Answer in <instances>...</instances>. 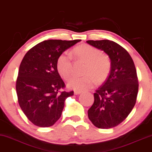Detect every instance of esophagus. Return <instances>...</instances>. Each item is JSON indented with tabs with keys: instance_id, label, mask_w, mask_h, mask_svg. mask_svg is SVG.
<instances>
[{
	"instance_id": "34e87169",
	"label": "esophagus",
	"mask_w": 152,
	"mask_h": 152,
	"mask_svg": "<svg viewBox=\"0 0 152 152\" xmlns=\"http://www.w3.org/2000/svg\"><path fill=\"white\" fill-rule=\"evenodd\" d=\"M81 91H74V94H75V95H77V94H80L81 93Z\"/></svg>"
}]
</instances>
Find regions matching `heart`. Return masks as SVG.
I'll return each mask as SVG.
<instances>
[{
    "mask_svg": "<svg viewBox=\"0 0 152 152\" xmlns=\"http://www.w3.org/2000/svg\"><path fill=\"white\" fill-rule=\"evenodd\" d=\"M76 59L83 61L86 67L83 71L85 76L74 77L69 81L67 86L75 91H86L93 88L96 83H102L108 77L111 71L110 59L106 55L93 46L83 44L79 45L72 50ZM57 69L59 74L65 80H69L72 74L71 57L64 53L57 60Z\"/></svg>",
    "mask_w": 152,
    "mask_h": 152,
    "instance_id": "obj_1",
    "label": "heart"
}]
</instances>
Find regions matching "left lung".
Returning a JSON list of instances; mask_svg holds the SVG:
<instances>
[{"label":"left lung","instance_id":"obj_1","mask_svg":"<svg viewBox=\"0 0 152 152\" xmlns=\"http://www.w3.org/2000/svg\"><path fill=\"white\" fill-rule=\"evenodd\" d=\"M86 42L103 50L111 61L108 77L94 93V103L88 116L98 128H112L124 121L136 103L138 81L134 63L128 52L113 41Z\"/></svg>","mask_w":152,"mask_h":152}]
</instances>
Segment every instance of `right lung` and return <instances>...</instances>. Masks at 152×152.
<instances>
[{
    "instance_id": "1",
    "label": "right lung",
    "mask_w": 152,
    "mask_h": 152,
    "mask_svg": "<svg viewBox=\"0 0 152 152\" xmlns=\"http://www.w3.org/2000/svg\"><path fill=\"white\" fill-rule=\"evenodd\" d=\"M80 41L48 39L34 46L24 56L16 80L18 101L28 119L37 126L56 124L66 99L73 95V91L60 92L65 83L57 69V60Z\"/></svg>"
}]
</instances>
